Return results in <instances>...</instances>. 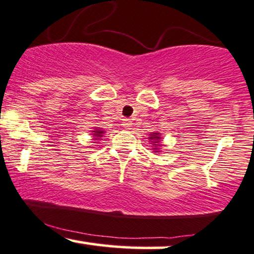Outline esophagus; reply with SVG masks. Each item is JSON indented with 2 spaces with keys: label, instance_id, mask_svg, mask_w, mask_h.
<instances>
[{
  "label": "esophagus",
  "instance_id": "esophagus-1",
  "mask_svg": "<svg viewBox=\"0 0 254 254\" xmlns=\"http://www.w3.org/2000/svg\"><path fill=\"white\" fill-rule=\"evenodd\" d=\"M131 125H133V121H131V119H128V118H125V119H123V126L125 128H129V127H131Z\"/></svg>",
  "mask_w": 254,
  "mask_h": 254
}]
</instances>
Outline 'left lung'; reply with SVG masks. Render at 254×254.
Instances as JSON below:
<instances>
[{"label": "left lung", "mask_w": 254, "mask_h": 254, "mask_svg": "<svg viewBox=\"0 0 254 254\" xmlns=\"http://www.w3.org/2000/svg\"><path fill=\"white\" fill-rule=\"evenodd\" d=\"M157 135H158L157 133H156V134L154 135V136H152V135H151V137H150V138H155V140H156V141L154 142V143H157V142L159 141V136H157Z\"/></svg>", "instance_id": "obj_1"}]
</instances>
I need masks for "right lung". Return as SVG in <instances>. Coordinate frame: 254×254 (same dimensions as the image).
I'll use <instances>...</instances> for the list:
<instances>
[{
	"instance_id": "1",
	"label": "right lung",
	"mask_w": 254,
	"mask_h": 254,
	"mask_svg": "<svg viewBox=\"0 0 254 254\" xmlns=\"http://www.w3.org/2000/svg\"><path fill=\"white\" fill-rule=\"evenodd\" d=\"M95 136H102V135L100 134H103V131L102 130H97V131H95Z\"/></svg>"
}]
</instances>
